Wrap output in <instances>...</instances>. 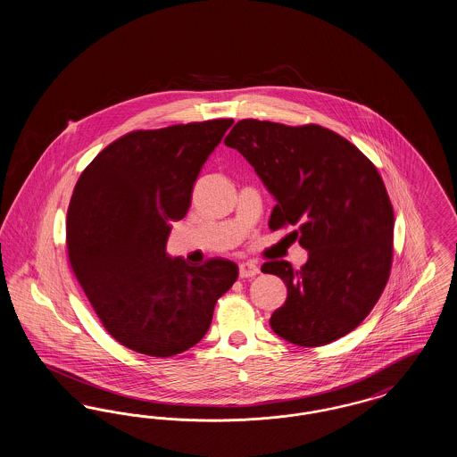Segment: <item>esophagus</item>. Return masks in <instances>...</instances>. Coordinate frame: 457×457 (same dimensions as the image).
<instances>
[{
  "label": "esophagus",
  "instance_id": "1",
  "mask_svg": "<svg viewBox=\"0 0 457 457\" xmlns=\"http://www.w3.org/2000/svg\"><path fill=\"white\" fill-rule=\"evenodd\" d=\"M259 272H261V269H259V265L255 262L246 261L239 263V278H243V279L245 278H253Z\"/></svg>",
  "mask_w": 457,
  "mask_h": 457
}]
</instances>
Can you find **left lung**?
Segmentation results:
<instances>
[{
  "label": "left lung",
  "mask_w": 457,
  "mask_h": 457,
  "mask_svg": "<svg viewBox=\"0 0 457 457\" xmlns=\"http://www.w3.org/2000/svg\"><path fill=\"white\" fill-rule=\"evenodd\" d=\"M224 144L255 170L276 207L270 229L298 226L308 261L265 262L287 298L272 330L296 346H322L360 326L389 279L394 212L386 185L351 142L319 125L241 120Z\"/></svg>",
  "instance_id": "left-lung-1"
}]
</instances>
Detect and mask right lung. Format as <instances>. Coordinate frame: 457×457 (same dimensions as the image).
<instances>
[{
    "mask_svg": "<svg viewBox=\"0 0 457 457\" xmlns=\"http://www.w3.org/2000/svg\"><path fill=\"white\" fill-rule=\"evenodd\" d=\"M233 120L123 135L80 174L66 214L71 269L109 334L149 356H174L207 334L238 265L171 257L196 178Z\"/></svg>",
    "mask_w": 457,
    "mask_h": 457,
    "instance_id": "right-lung-1",
    "label": "right lung"
}]
</instances>
